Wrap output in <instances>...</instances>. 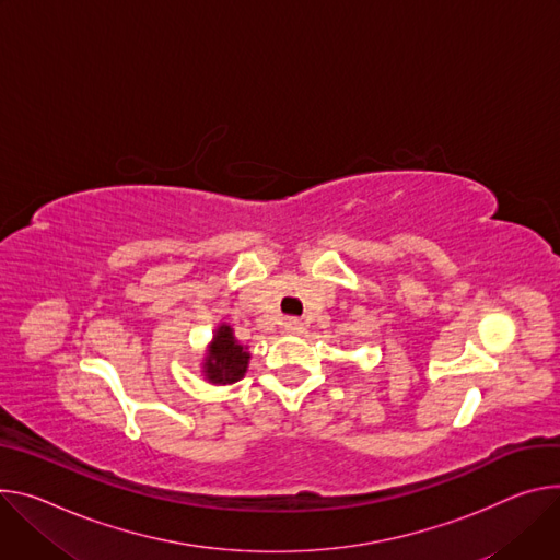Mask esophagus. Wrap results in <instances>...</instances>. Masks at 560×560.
Segmentation results:
<instances>
[{
    "mask_svg": "<svg viewBox=\"0 0 560 560\" xmlns=\"http://www.w3.org/2000/svg\"><path fill=\"white\" fill-rule=\"evenodd\" d=\"M283 332L288 335H301L303 332V324L299 319H285L283 322Z\"/></svg>",
    "mask_w": 560,
    "mask_h": 560,
    "instance_id": "esophagus-1",
    "label": "esophagus"
}]
</instances>
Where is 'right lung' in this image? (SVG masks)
Returning <instances> with one entry per match:
<instances>
[{
	"mask_svg": "<svg viewBox=\"0 0 560 560\" xmlns=\"http://www.w3.org/2000/svg\"><path fill=\"white\" fill-rule=\"evenodd\" d=\"M249 348L243 346L228 324L217 326L212 341L206 348V358L200 362V373L210 384L225 386L238 382L249 366Z\"/></svg>",
	"mask_w": 560,
	"mask_h": 560,
	"instance_id": "add662e5",
	"label": "right lung"
}]
</instances>
